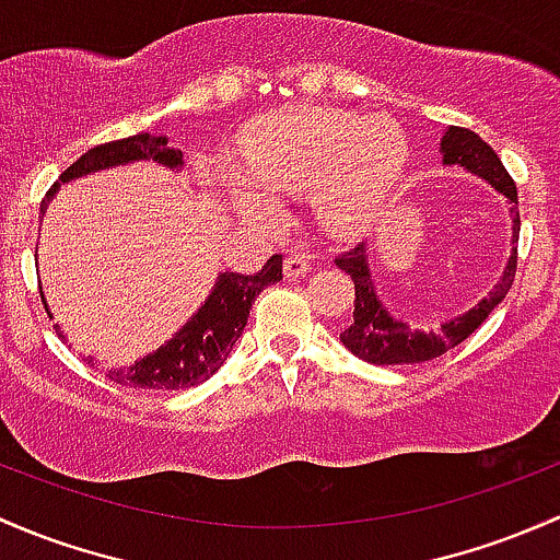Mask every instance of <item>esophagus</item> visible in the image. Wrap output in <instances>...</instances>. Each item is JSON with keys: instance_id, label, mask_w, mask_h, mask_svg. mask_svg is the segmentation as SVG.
<instances>
[{"instance_id": "34e87169", "label": "esophagus", "mask_w": 560, "mask_h": 560, "mask_svg": "<svg viewBox=\"0 0 560 560\" xmlns=\"http://www.w3.org/2000/svg\"><path fill=\"white\" fill-rule=\"evenodd\" d=\"M311 270V260L305 255H290L284 260V276L287 279H298V276L308 273Z\"/></svg>"}]
</instances>
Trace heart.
<instances>
[{"mask_svg":"<svg viewBox=\"0 0 560 560\" xmlns=\"http://www.w3.org/2000/svg\"><path fill=\"white\" fill-rule=\"evenodd\" d=\"M408 161L402 131L354 112L295 107L268 115L241 141L244 179L233 192L246 211H268L260 190L298 196L311 190L329 231L351 233L373 220Z\"/></svg>","mask_w":560,"mask_h":560,"instance_id":"heart-1","label":"heart"}]
</instances>
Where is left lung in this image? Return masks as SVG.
Masks as SVG:
<instances>
[{"instance_id":"1","label":"left lung","mask_w":560,"mask_h":560,"mask_svg":"<svg viewBox=\"0 0 560 560\" xmlns=\"http://www.w3.org/2000/svg\"><path fill=\"white\" fill-rule=\"evenodd\" d=\"M440 152H443V166H462L467 168L469 174H478L480 179H486L493 190H499L510 203H513L510 217H513V238L517 241V233H521L517 190L513 176H510L508 168L502 166L497 152H493L478 133L458 126H451L448 131H445L443 141H440ZM335 265L351 276L357 295L354 319H351V325L340 332V340H343L346 349L370 364H419L429 362V359L434 357H443L445 351L453 349V346L467 340L469 335L488 319V314L502 303L504 295L510 292V287H513L517 249L510 255L508 268L499 276L493 290L488 292L475 308H469L467 314L453 316V319L443 322L438 332L410 329L408 322L388 314L386 305L381 303L378 295H375L373 279H370L368 246L364 244H357L354 249L335 257Z\"/></svg>"}]
</instances>
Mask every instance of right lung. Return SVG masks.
<instances>
[{
	"label": "right lung",
	"instance_id": "1",
	"mask_svg": "<svg viewBox=\"0 0 560 560\" xmlns=\"http://www.w3.org/2000/svg\"><path fill=\"white\" fill-rule=\"evenodd\" d=\"M133 161H155L161 166L182 168V150L168 147L166 137H152V133H137V137L91 147L47 190L43 211L47 209V201L56 196L61 182H72L78 176L102 172V168L126 166V163ZM276 281H281V255L270 257L255 276L222 273L211 295L206 298V303L166 346L133 362L131 368L109 370V378L120 386L158 388V392H174V388L203 384L209 375H214L222 368V362L233 351L235 340L241 338L246 319H249V308L255 298ZM85 362L98 370L93 357H88Z\"/></svg>",
	"mask_w": 560,
	"mask_h": 560
}]
</instances>
